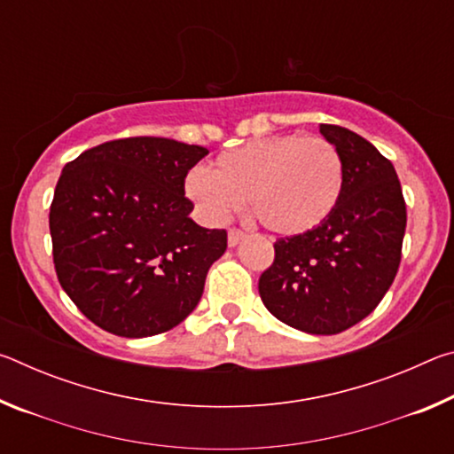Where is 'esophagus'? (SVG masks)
<instances>
[{
  "mask_svg": "<svg viewBox=\"0 0 454 454\" xmlns=\"http://www.w3.org/2000/svg\"><path fill=\"white\" fill-rule=\"evenodd\" d=\"M244 236H246V234L242 232V230L230 228V230H228V246H230V248H234V246L240 244V240H242Z\"/></svg>",
  "mask_w": 454,
  "mask_h": 454,
  "instance_id": "esophagus-1",
  "label": "esophagus"
}]
</instances>
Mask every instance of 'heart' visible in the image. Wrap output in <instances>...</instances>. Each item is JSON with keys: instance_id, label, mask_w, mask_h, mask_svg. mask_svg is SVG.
Masks as SVG:
<instances>
[{"instance_id": "b5f03b06", "label": "heart", "mask_w": 454, "mask_h": 454, "mask_svg": "<svg viewBox=\"0 0 454 454\" xmlns=\"http://www.w3.org/2000/svg\"><path fill=\"white\" fill-rule=\"evenodd\" d=\"M344 168L325 137L272 136L216 158L210 172L190 170L186 196L212 222L228 218L244 200L258 224L280 236L310 232L336 208Z\"/></svg>"}]
</instances>
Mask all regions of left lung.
Segmentation results:
<instances>
[{
  "instance_id": "8db88e82",
  "label": "left lung",
  "mask_w": 454,
  "mask_h": 454,
  "mask_svg": "<svg viewBox=\"0 0 454 454\" xmlns=\"http://www.w3.org/2000/svg\"><path fill=\"white\" fill-rule=\"evenodd\" d=\"M342 158V194L310 232L280 238L258 280L260 298L284 325L338 334L366 318L401 264L406 204L395 166L363 136L320 124Z\"/></svg>"
}]
</instances>
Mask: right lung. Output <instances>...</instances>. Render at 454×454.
Returning a JSON list of instances; mask_svg holds the SVG:
<instances>
[{
	"label": "right lung",
	"instance_id": "1",
	"mask_svg": "<svg viewBox=\"0 0 454 454\" xmlns=\"http://www.w3.org/2000/svg\"><path fill=\"white\" fill-rule=\"evenodd\" d=\"M208 150L170 137L99 144L66 164L50 208L56 274L107 333H166L196 309L226 230L190 218L184 180Z\"/></svg>",
	"mask_w": 454,
	"mask_h": 454
}]
</instances>
